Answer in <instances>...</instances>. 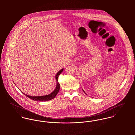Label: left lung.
Wrapping results in <instances>:
<instances>
[{
	"label": "left lung",
	"mask_w": 135,
	"mask_h": 135,
	"mask_svg": "<svg viewBox=\"0 0 135 135\" xmlns=\"http://www.w3.org/2000/svg\"><path fill=\"white\" fill-rule=\"evenodd\" d=\"M83 91H84V93H85V91H84V90H83ZM85 94H86V93H85Z\"/></svg>",
	"instance_id": "left-lung-1"
}]
</instances>
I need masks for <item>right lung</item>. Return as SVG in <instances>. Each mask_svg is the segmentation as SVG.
<instances>
[{"label":"right lung","mask_w":135,"mask_h":135,"mask_svg":"<svg viewBox=\"0 0 135 135\" xmlns=\"http://www.w3.org/2000/svg\"><path fill=\"white\" fill-rule=\"evenodd\" d=\"M64 69H61V70H60L58 73L56 74V75L55 76L56 78V80L57 81V85L55 89L50 94L48 95H45V96H29L28 95L25 94L24 93H22L23 94H24L25 95H26V96L28 97L29 98L34 100V101H49L50 100H51L54 98H55V97L56 96V95L58 94L59 90H60V84L58 83V77L60 75V74L63 72Z\"/></svg>","instance_id":"1"}]
</instances>
